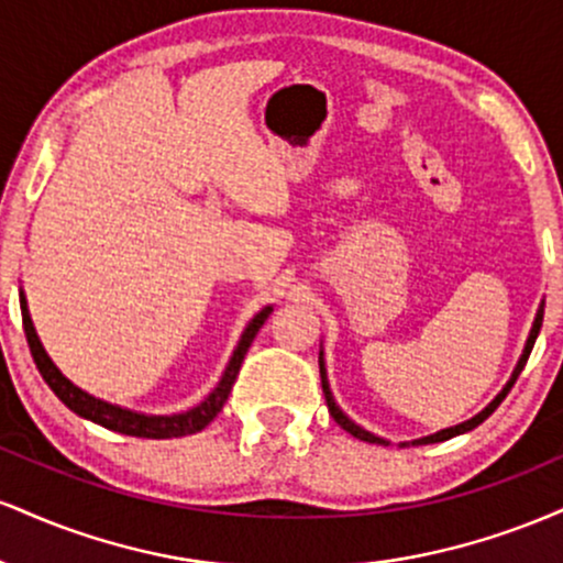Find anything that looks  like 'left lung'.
Instances as JSON below:
<instances>
[{"label":"left lung","instance_id":"obj_1","mask_svg":"<svg viewBox=\"0 0 563 563\" xmlns=\"http://www.w3.org/2000/svg\"><path fill=\"white\" fill-rule=\"evenodd\" d=\"M542 307H545V303H540L538 314H534L532 331H529V339H527V344H525V352H521L519 363H516V367H514V376H510V380H508L506 386H503V391L497 394V397L493 399V402H489L487 407H484V410L479 412V416H474V418H471V421H466V423H457V426H452V429H442V431H437V434H431V437L416 439V442H412V444H434V442H444V439H452V437H457V434H466V431L476 429V426H479L482 421H487V418L493 416V412L497 410V405H500L503 399H506V394L510 391V386L516 384V378H519V373L525 371V365H527V360H529V352H532V346H534V339H538V333H540V325H542ZM320 378H322V394H325L328 410H331L333 421L339 423L341 429L349 431V434H352V437L363 439V442H371V444H373V442H376V444H389V442H386V439H380V437H376V434H371V431H365L363 426H357V423H354L352 418L344 416V410H341V407L335 405V399H333V394H331V386H328V373H325V360H322V352H320ZM402 444H405V442H402Z\"/></svg>","mask_w":563,"mask_h":563}]
</instances>
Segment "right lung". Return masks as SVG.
<instances>
[{
  "mask_svg": "<svg viewBox=\"0 0 563 563\" xmlns=\"http://www.w3.org/2000/svg\"><path fill=\"white\" fill-rule=\"evenodd\" d=\"M273 307H264L260 314H254V320L245 325V331L238 341L235 352H232L228 367H224L222 380L217 384V389L209 394L198 407L187 412H177V416H145V412H134L126 410V407L102 402V399L92 397V394L81 391L79 386H74L70 380L57 371V365L49 360V354L44 352L42 341H38L34 322H31L29 314V303H25V294L21 290V314H23V331H25V341H29L31 357L42 373V378L47 380L49 389L55 391V397L60 399L68 410H74L76 416L87 418L97 426H106V429L119 431V434H129V437H142V439H172V437H187L196 434V431L206 429L211 421L217 418V412L222 410L224 402H228L232 384H235L238 371H241L245 352H249L251 341L256 339L260 328L264 325V320L269 318Z\"/></svg>",
  "mask_w": 563,
  "mask_h": 563,
  "instance_id": "add662e5",
  "label": "right lung"
}]
</instances>
